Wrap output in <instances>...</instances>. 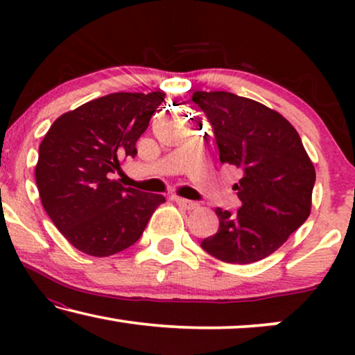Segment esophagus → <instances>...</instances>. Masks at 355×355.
<instances>
[{
	"mask_svg": "<svg viewBox=\"0 0 355 355\" xmlns=\"http://www.w3.org/2000/svg\"><path fill=\"white\" fill-rule=\"evenodd\" d=\"M174 202H176L181 208H184V210H193V208H197V203L192 200H187V198L174 197Z\"/></svg>",
	"mask_w": 355,
	"mask_h": 355,
	"instance_id": "obj_1",
	"label": "esophagus"
}]
</instances>
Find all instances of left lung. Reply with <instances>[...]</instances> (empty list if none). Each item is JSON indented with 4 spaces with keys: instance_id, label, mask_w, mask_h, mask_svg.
<instances>
[{
    "instance_id": "8db88e82",
    "label": "left lung",
    "mask_w": 355,
    "mask_h": 355,
    "mask_svg": "<svg viewBox=\"0 0 355 355\" xmlns=\"http://www.w3.org/2000/svg\"><path fill=\"white\" fill-rule=\"evenodd\" d=\"M213 128L220 162L239 169L234 213L216 208V234L202 249L226 263H254L288 241L312 210L315 168L297 130L284 116L230 92H193Z\"/></svg>"
}]
</instances>
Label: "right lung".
I'll return each mask as SVG.
<instances>
[{"instance_id": "add662e5", "label": "right lung", "mask_w": 355, "mask_h": 355, "mask_svg": "<svg viewBox=\"0 0 355 355\" xmlns=\"http://www.w3.org/2000/svg\"><path fill=\"white\" fill-rule=\"evenodd\" d=\"M163 101V92L100 96L61 114L43 137L35 166L42 205L77 250L108 257L128 249L164 202L110 179L137 155L135 144Z\"/></svg>"}]
</instances>
